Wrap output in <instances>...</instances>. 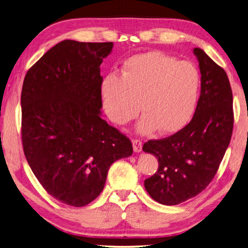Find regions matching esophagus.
<instances>
[{"label":"esophagus","mask_w":248,"mask_h":248,"mask_svg":"<svg viewBox=\"0 0 248 248\" xmlns=\"http://www.w3.org/2000/svg\"><path fill=\"white\" fill-rule=\"evenodd\" d=\"M133 148H134V151L136 152V153L141 152V150H142V142H141V140L134 139L133 140Z\"/></svg>","instance_id":"34e87169"}]
</instances>
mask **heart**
I'll return each mask as SVG.
<instances>
[{"mask_svg": "<svg viewBox=\"0 0 248 248\" xmlns=\"http://www.w3.org/2000/svg\"><path fill=\"white\" fill-rule=\"evenodd\" d=\"M201 88L199 68L162 51L135 55L126 60L121 77L110 73L101 82L102 106L112 122L125 125L143 113L140 134L158 128L172 134L190 122Z\"/></svg>", "mask_w": 248, "mask_h": 248, "instance_id": "obj_1", "label": "heart"}]
</instances>
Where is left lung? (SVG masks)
Segmentation results:
<instances>
[{"label":"left lung","mask_w":248,"mask_h":248,"mask_svg":"<svg viewBox=\"0 0 248 248\" xmlns=\"http://www.w3.org/2000/svg\"><path fill=\"white\" fill-rule=\"evenodd\" d=\"M201 95L190 123L171 136L149 140L142 150L157 157V171L144 180L149 195L163 205L195 197L216 175L233 130V97L225 70L201 48Z\"/></svg>","instance_id":"8db88e82"}]
</instances>
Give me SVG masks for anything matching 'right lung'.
<instances>
[{"label": "right lung", "mask_w": 248, "mask_h": 248, "mask_svg": "<svg viewBox=\"0 0 248 248\" xmlns=\"http://www.w3.org/2000/svg\"><path fill=\"white\" fill-rule=\"evenodd\" d=\"M112 42L64 40L25 77L21 138L28 164L46 192L81 207L104 190L112 163L130 156V140L101 119L100 64Z\"/></svg>", "instance_id": "right-lung-1"}]
</instances>
